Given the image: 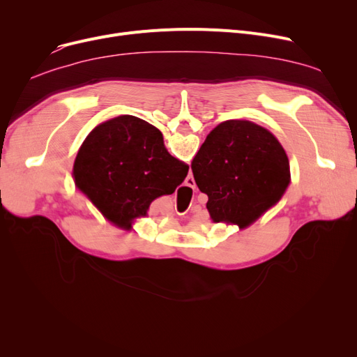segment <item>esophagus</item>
I'll return each mask as SVG.
<instances>
[{
    "label": "esophagus",
    "instance_id": "34e87169",
    "mask_svg": "<svg viewBox=\"0 0 357 357\" xmlns=\"http://www.w3.org/2000/svg\"><path fill=\"white\" fill-rule=\"evenodd\" d=\"M191 181L193 182L192 184L190 183ZM186 183H188L190 186H192V188H194V179H192V178H188V179H186Z\"/></svg>",
    "mask_w": 357,
    "mask_h": 357
}]
</instances>
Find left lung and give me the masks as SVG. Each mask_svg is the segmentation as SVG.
Here are the masks:
<instances>
[{
	"label": "left lung",
	"instance_id": "1",
	"mask_svg": "<svg viewBox=\"0 0 357 357\" xmlns=\"http://www.w3.org/2000/svg\"><path fill=\"white\" fill-rule=\"evenodd\" d=\"M191 169L214 222L245 229L282 198L291 172L285 150L269 130L248 120L220 123Z\"/></svg>",
	"mask_w": 357,
	"mask_h": 357
}]
</instances>
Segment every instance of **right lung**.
Returning a JSON list of instances; mask_svg holds the SVG:
<instances>
[{
	"mask_svg": "<svg viewBox=\"0 0 357 357\" xmlns=\"http://www.w3.org/2000/svg\"><path fill=\"white\" fill-rule=\"evenodd\" d=\"M188 169L169 155L155 126L120 116L88 135L75 160V178L107 220L128 229L153 199L174 194Z\"/></svg>",
	"mask_w": 357,
	"mask_h": 357,
	"instance_id": "right-lung-1",
	"label": "right lung"
}]
</instances>
